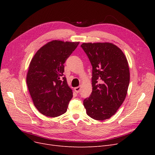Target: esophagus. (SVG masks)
Here are the masks:
<instances>
[{"label": "esophagus", "mask_w": 155, "mask_h": 155, "mask_svg": "<svg viewBox=\"0 0 155 155\" xmlns=\"http://www.w3.org/2000/svg\"><path fill=\"white\" fill-rule=\"evenodd\" d=\"M74 91H76V93H79V92H80V91H81V87H76L74 88Z\"/></svg>", "instance_id": "esophagus-1"}]
</instances>
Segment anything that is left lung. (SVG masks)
<instances>
[{
  "instance_id": "8db88e82",
  "label": "left lung",
  "mask_w": 155,
  "mask_h": 155,
  "mask_svg": "<svg viewBox=\"0 0 155 155\" xmlns=\"http://www.w3.org/2000/svg\"><path fill=\"white\" fill-rule=\"evenodd\" d=\"M81 47L92 67V91L83 100V105L91 118L109 119L123 104L127 92V60L123 51L112 43H83Z\"/></svg>"
}]
</instances>
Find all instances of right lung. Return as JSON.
<instances>
[{
  "mask_svg": "<svg viewBox=\"0 0 155 155\" xmlns=\"http://www.w3.org/2000/svg\"><path fill=\"white\" fill-rule=\"evenodd\" d=\"M79 42L52 41L31 59L26 83L35 107L41 114L57 117L67 112L73 93L64 76V64Z\"/></svg>",
  "mask_w": 155,
  "mask_h": 155,
  "instance_id": "1",
  "label": "right lung"
}]
</instances>
